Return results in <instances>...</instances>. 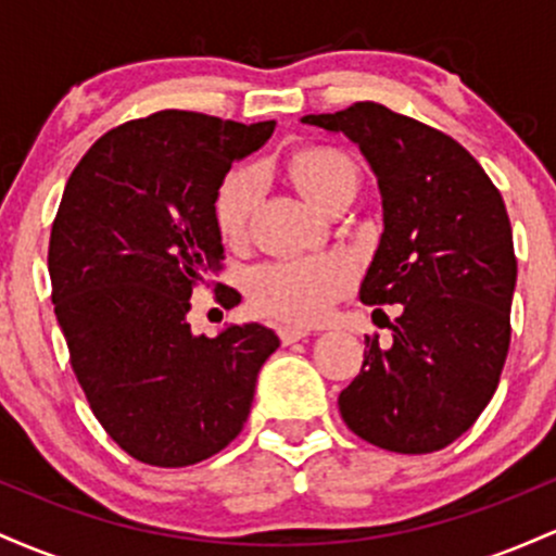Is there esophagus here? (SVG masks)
<instances>
[{
	"label": "esophagus",
	"instance_id": "esophagus-1",
	"mask_svg": "<svg viewBox=\"0 0 556 556\" xmlns=\"http://www.w3.org/2000/svg\"><path fill=\"white\" fill-rule=\"evenodd\" d=\"M308 334H311V329H305V327H279V340H282V344L305 340Z\"/></svg>",
	"mask_w": 556,
	"mask_h": 556
}]
</instances>
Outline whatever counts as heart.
Masks as SVG:
<instances>
[{
	"label": "heart",
	"instance_id": "heart-1",
	"mask_svg": "<svg viewBox=\"0 0 556 556\" xmlns=\"http://www.w3.org/2000/svg\"><path fill=\"white\" fill-rule=\"evenodd\" d=\"M290 172L298 188L316 206H327L340 190H355L358 169L353 159L337 149H308L292 156ZM258 167H238L222 180L214 201V219L225 240H240L256 206ZM353 282V269L340 256L269 261L248 274V295L264 314L285 321L314 324L329 314L334 300Z\"/></svg>",
	"mask_w": 556,
	"mask_h": 556
}]
</instances>
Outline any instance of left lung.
<instances>
[{
  "label": "left lung",
  "instance_id": "8db88e82",
  "mask_svg": "<svg viewBox=\"0 0 556 556\" xmlns=\"http://www.w3.org/2000/svg\"><path fill=\"white\" fill-rule=\"evenodd\" d=\"M303 123L344 132L371 164L384 232L361 303L402 305L389 348L366 340L337 400L342 420L400 455L444 450L481 416L507 361L518 258L502 193L455 138L374 101Z\"/></svg>",
  "mask_w": 556,
  "mask_h": 556
}]
</instances>
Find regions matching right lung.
Wrapping results in <instances>:
<instances>
[{"label": "right lung", "mask_w": 556, "mask_h": 556, "mask_svg": "<svg viewBox=\"0 0 556 556\" xmlns=\"http://www.w3.org/2000/svg\"><path fill=\"white\" fill-rule=\"evenodd\" d=\"M274 125L154 112L104 132L65 185L49 240L56 321L93 416L146 465L185 468L225 450L279 348L261 324L195 337L185 318L201 285L225 308L240 303L208 279L225 253L214 201Z\"/></svg>", "instance_id": "add662e5"}]
</instances>
